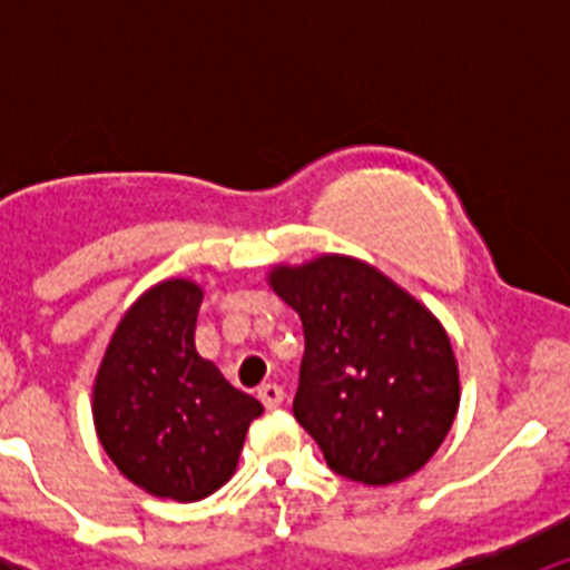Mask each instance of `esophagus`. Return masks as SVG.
<instances>
[{
    "mask_svg": "<svg viewBox=\"0 0 570 570\" xmlns=\"http://www.w3.org/2000/svg\"><path fill=\"white\" fill-rule=\"evenodd\" d=\"M256 396H259V402L268 407V411H274V407H279L282 402H285V391H282V385H276V382H265V385H259Z\"/></svg>",
    "mask_w": 570,
    "mask_h": 570,
    "instance_id": "1",
    "label": "esophagus"
}]
</instances>
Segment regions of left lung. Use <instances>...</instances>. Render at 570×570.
I'll return each mask as SVG.
<instances>
[{"label":"left lung","mask_w":570,"mask_h":570,"mask_svg":"<svg viewBox=\"0 0 570 570\" xmlns=\"http://www.w3.org/2000/svg\"><path fill=\"white\" fill-rule=\"evenodd\" d=\"M271 285L302 320L294 416L331 471L365 485L420 471L460 405L454 351L431 311L351 256L276 268Z\"/></svg>","instance_id":"1"}]
</instances>
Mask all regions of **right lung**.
<instances>
[{
  "label": "right lung",
  "instance_id": "right-lung-1",
  "mask_svg": "<svg viewBox=\"0 0 570 570\" xmlns=\"http://www.w3.org/2000/svg\"><path fill=\"white\" fill-rule=\"evenodd\" d=\"M203 291L168 279L136 299L108 345L94 422L114 465L134 485L176 502L205 500L236 471L262 414L214 362L196 354Z\"/></svg>",
  "mask_w": 570,
  "mask_h": 570
}]
</instances>
